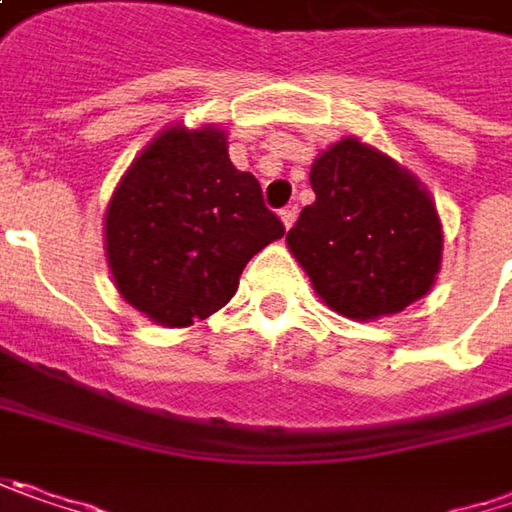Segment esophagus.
Segmentation results:
<instances>
[{
    "label": "esophagus",
    "instance_id": "esophagus-1",
    "mask_svg": "<svg viewBox=\"0 0 512 512\" xmlns=\"http://www.w3.org/2000/svg\"><path fill=\"white\" fill-rule=\"evenodd\" d=\"M295 220H298V208H295V205H286L284 211H281V223H284V228L295 226Z\"/></svg>",
    "mask_w": 512,
    "mask_h": 512
}]
</instances>
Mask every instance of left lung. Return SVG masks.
I'll return each instance as SVG.
<instances>
[{
    "instance_id": "obj_1",
    "label": "left lung",
    "mask_w": 512,
    "mask_h": 512,
    "mask_svg": "<svg viewBox=\"0 0 512 512\" xmlns=\"http://www.w3.org/2000/svg\"><path fill=\"white\" fill-rule=\"evenodd\" d=\"M310 185L316 202L289 228L286 246L330 310L374 321L429 295L443 257V223L408 167L345 136L318 153Z\"/></svg>"
}]
</instances>
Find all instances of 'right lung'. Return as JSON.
<instances>
[{
    "instance_id": "add662e5",
    "label": "right lung",
    "mask_w": 512,
    "mask_h": 512,
    "mask_svg": "<svg viewBox=\"0 0 512 512\" xmlns=\"http://www.w3.org/2000/svg\"><path fill=\"white\" fill-rule=\"evenodd\" d=\"M284 237L220 124L165 127L121 176L104 214L118 295L162 327H191L234 298L243 266Z\"/></svg>"
}]
</instances>
